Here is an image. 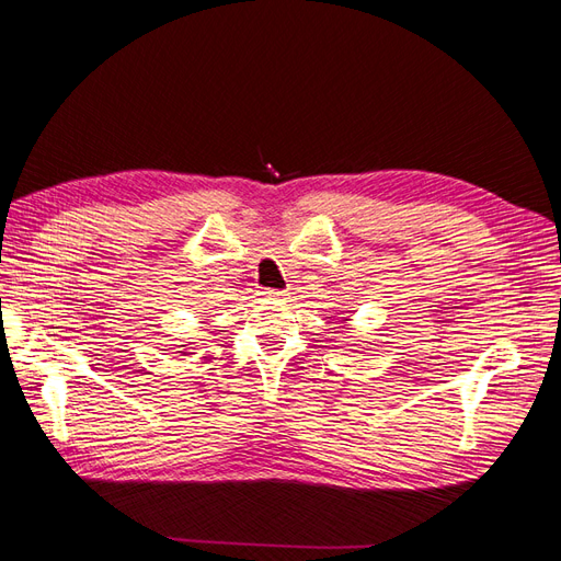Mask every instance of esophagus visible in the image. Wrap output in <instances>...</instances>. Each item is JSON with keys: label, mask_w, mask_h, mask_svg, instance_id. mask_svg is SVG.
I'll return each mask as SVG.
<instances>
[{"label": "esophagus", "mask_w": 561, "mask_h": 561, "mask_svg": "<svg viewBox=\"0 0 561 561\" xmlns=\"http://www.w3.org/2000/svg\"><path fill=\"white\" fill-rule=\"evenodd\" d=\"M262 297H266V299H280V297H285V293L283 290H271V287H266V290H262Z\"/></svg>", "instance_id": "34e87169"}]
</instances>
